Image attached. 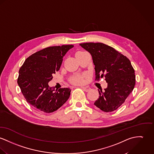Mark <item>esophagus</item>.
I'll use <instances>...</instances> for the list:
<instances>
[{
  "instance_id": "1",
  "label": "esophagus",
  "mask_w": 154,
  "mask_h": 154,
  "mask_svg": "<svg viewBox=\"0 0 154 154\" xmlns=\"http://www.w3.org/2000/svg\"><path fill=\"white\" fill-rule=\"evenodd\" d=\"M82 88H83V90H84V91H85V92L89 91L90 90V89H91L90 87H82Z\"/></svg>"
}]
</instances>
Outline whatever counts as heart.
I'll return each instance as SVG.
<instances>
[{"label":"heart","instance_id":"b5f03b06","mask_svg":"<svg viewBox=\"0 0 154 154\" xmlns=\"http://www.w3.org/2000/svg\"><path fill=\"white\" fill-rule=\"evenodd\" d=\"M84 51H79L77 53V55L79 54H81L83 53ZM71 82L74 84H83L84 82V80H83V78L82 76H80V75H76L74 77H72L71 79Z\"/></svg>","mask_w":154,"mask_h":154}]
</instances>
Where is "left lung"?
<instances>
[{
  "mask_svg": "<svg viewBox=\"0 0 154 154\" xmlns=\"http://www.w3.org/2000/svg\"><path fill=\"white\" fill-rule=\"evenodd\" d=\"M91 55L94 64L95 80L104 76L107 87L98 90L94 105L104 112L116 110L132 91L135 84V71L126 56L102 43L80 44Z\"/></svg>",
  "mask_w": 154,
  "mask_h": 154,
  "instance_id": "8db88e82",
  "label": "left lung"
}]
</instances>
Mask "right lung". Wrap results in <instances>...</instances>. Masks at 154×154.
<instances>
[{
	"instance_id": "obj_1",
	"label": "right lung",
	"mask_w": 154,
	"mask_h": 154,
	"mask_svg": "<svg viewBox=\"0 0 154 154\" xmlns=\"http://www.w3.org/2000/svg\"><path fill=\"white\" fill-rule=\"evenodd\" d=\"M73 47L63 45L42 49L27 58L19 69L17 84L27 102L35 109L53 112L69 99V88L55 90L48 84L59 70L63 57Z\"/></svg>"
}]
</instances>
